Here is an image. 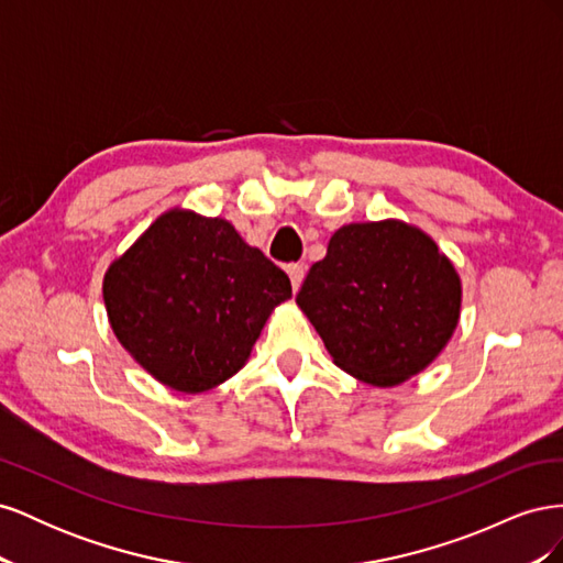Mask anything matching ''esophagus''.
Listing matches in <instances>:
<instances>
[{"label":"esophagus","instance_id":"obj_1","mask_svg":"<svg viewBox=\"0 0 563 563\" xmlns=\"http://www.w3.org/2000/svg\"><path fill=\"white\" fill-rule=\"evenodd\" d=\"M286 272H288V279H291L294 291H298L302 279H305V267H302V265H288Z\"/></svg>","mask_w":563,"mask_h":563}]
</instances>
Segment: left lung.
Instances as JSON below:
<instances>
[{
	"instance_id": "8db88e82",
	"label": "left lung",
	"mask_w": 563,
	"mask_h": 563,
	"mask_svg": "<svg viewBox=\"0 0 563 563\" xmlns=\"http://www.w3.org/2000/svg\"><path fill=\"white\" fill-rule=\"evenodd\" d=\"M296 302L338 368L397 387L449 345L463 282L428 232L397 218L368 220L333 232Z\"/></svg>"
}]
</instances>
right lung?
<instances>
[{
    "label": "right lung",
    "instance_id": "1",
    "mask_svg": "<svg viewBox=\"0 0 563 563\" xmlns=\"http://www.w3.org/2000/svg\"><path fill=\"white\" fill-rule=\"evenodd\" d=\"M291 282L225 218L168 209L114 258L103 279L108 321L157 383L185 395L244 368Z\"/></svg>",
    "mask_w": 563,
    "mask_h": 563
}]
</instances>
